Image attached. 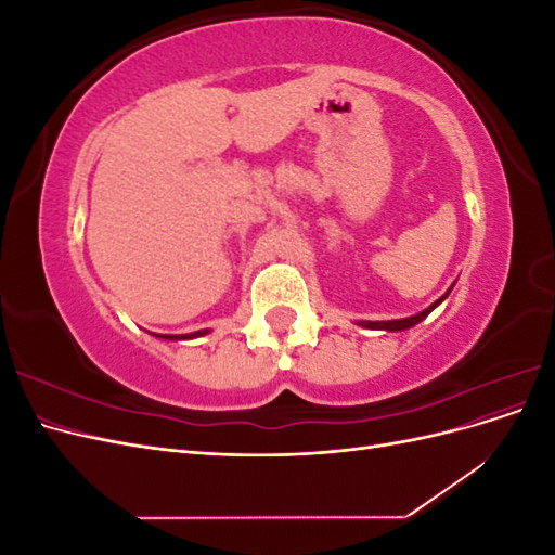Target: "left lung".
<instances>
[{
    "instance_id": "left-lung-1",
    "label": "left lung",
    "mask_w": 555,
    "mask_h": 555,
    "mask_svg": "<svg viewBox=\"0 0 555 555\" xmlns=\"http://www.w3.org/2000/svg\"><path fill=\"white\" fill-rule=\"evenodd\" d=\"M453 284H456V282H453ZM453 284L449 287V292L453 289ZM449 292H447L444 296H440L438 300H435L433 306H428L426 310H422L418 314H412V317H405V319H389V322H357V324L363 326V328H373V331H405V328H412V326H416L418 322H424V319H426L435 308H438V306L442 304V300L449 296Z\"/></svg>"
}]
</instances>
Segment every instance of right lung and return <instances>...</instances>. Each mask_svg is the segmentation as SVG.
I'll use <instances>...</instances> for the list:
<instances>
[{
    "instance_id": "right-lung-1",
    "label": "right lung",
    "mask_w": 555,
    "mask_h": 555,
    "mask_svg": "<svg viewBox=\"0 0 555 555\" xmlns=\"http://www.w3.org/2000/svg\"><path fill=\"white\" fill-rule=\"evenodd\" d=\"M206 333H208V328L184 333V335H159V333H153V335H157V338H162V340H192V338H201V335H206Z\"/></svg>"
}]
</instances>
